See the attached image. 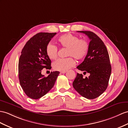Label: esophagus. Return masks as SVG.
Masks as SVG:
<instances>
[{
    "label": "esophagus",
    "instance_id": "obj_1",
    "mask_svg": "<svg viewBox=\"0 0 128 128\" xmlns=\"http://www.w3.org/2000/svg\"><path fill=\"white\" fill-rule=\"evenodd\" d=\"M66 71H61L60 72V73H62V74H64V73H66Z\"/></svg>",
    "mask_w": 128,
    "mask_h": 128
}]
</instances>
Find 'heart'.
Returning a JSON list of instances; mask_svg holds the SVG:
<instances>
[{"label": "heart", "mask_w": 128, "mask_h": 128, "mask_svg": "<svg viewBox=\"0 0 128 128\" xmlns=\"http://www.w3.org/2000/svg\"><path fill=\"white\" fill-rule=\"evenodd\" d=\"M59 44L63 48L67 49V56L73 57L77 60H81L88 54L89 44L85 39H79V37L72 34H66L58 37ZM46 52L48 57L54 60L58 57V48L52 43L46 45ZM59 58L53 62L52 67L56 70L66 71L75 65V61L71 58Z\"/></svg>", "instance_id": "heart-1"}]
</instances>
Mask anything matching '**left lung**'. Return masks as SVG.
<instances>
[{"label":"left lung","mask_w":128,"mask_h":128,"mask_svg":"<svg viewBox=\"0 0 128 128\" xmlns=\"http://www.w3.org/2000/svg\"><path fill=\"white\" fill-rule=\"evenodd\" d=\"M85 34L90 40L89 49L84 61L76 68L90 76L85 78L77 73L73 82L74 89L88 99L98 97L107 88L111 73V66L108 50L104 42L94 32H78Z\"/></svg>","instance_id":"obj_1"}]
</instances>
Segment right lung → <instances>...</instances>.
<instances>
[{
  "mask_svg": "<svg viewBox=\"0 0 128 128\" xmlns=\"http://www.w3.org/2000/svg\"><path fill=\"white\" fill-rule=\"evenodd\" d=\"M56 33L40 32L25 44L18 62V77L20 86L26 95L38 99L46 94L54 86L60 72H51L45 77L41 74L43 68L50 69L51 60L46 49Z\"/></svg>",
  "mask_w": 128,
  "mask_h": 128,
  "instance_id": "1",
  "label": "right lung"
}]
</instances>
